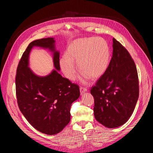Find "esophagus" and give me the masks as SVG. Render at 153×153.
<instances>
[{"label":"esophagus","instance_id":"34e87169","mask_svg":"<svg viewBox=\"0 0 153 153\" xmlns=\"http://www.w3.org/2000/svg\"><path fill=\"white\" fill-rule=\"evenodd\" d=\"M80 91L81 94H84L85 92L87 91V89L85 87H80Z\"/></svg>","mask_w":153,"mask_h":153}]
</instances>
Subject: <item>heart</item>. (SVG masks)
<instances>
[{
    "mask_svg": "<svg viewBox=\"0 0 153 153\" xmlns=\"http://www.w3.org/2000/svg\"><path fill=\"white\" fill-rule=\"evenodd\" d=\"M110 48L106 41L102 38H85L78 39L69 45L66 55L60 60L61 69L69 80L75 78L76 62L82 71L83 80L89 76L97 78L103 75L110 63Z\"/></svg>",
    "mask_w": 153,
    "mask_h": 153,
    "instance_id": "heart-1",
    "label": "heart"
}]
</instances>
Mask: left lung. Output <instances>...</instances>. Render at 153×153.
Masks as SVG:
<instances>
[{"mask_svg":"<svg viewBox=\"0 0 153 153\" xmlns=\"http://www.w3.org/2000/svg\"><path fill=\"white\" fill-rule=\"evenodd\" d=\"M96 119L114 128L131 117L139 95L135 63L121 43L113 38V54L108 67L91 89Z\"/></svg>","mask_w":153,"mask_h":153,"instance_id":"1","label":"left lung"}]
</instances>
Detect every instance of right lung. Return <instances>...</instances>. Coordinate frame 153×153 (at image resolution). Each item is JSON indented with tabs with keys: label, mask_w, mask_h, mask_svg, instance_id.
Segmentation results:
<instances>
[{
	"label": "right lung",
	"mask_w": 153,
	"mask_h": 153,
	"mask_svg": "<svg viewBox=\"0 0 153 153\" xmlns=\"http://www.w3.org/2000/svg\"><path fill=\"white\" fill-rule=\"evenodd\" d=\"M54 42L52 38L31 42L18 63L15 77L17 103L21 112L37 130L50 135L61 131L70 121L71 105L80 95L78 85L56 70L40 77L28 67L30 51L37 46L53 51L54 66L60 70L59 53L54 49Z\"/></svg>",
	"instance_id": "obj_1"
}]
</instances>
